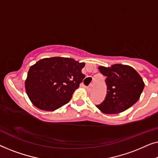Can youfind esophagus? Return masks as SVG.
<instances>
[{"instance_id":"1","label":"esophagus","mask_w":158,"mask_h":158,"mask_svg":"<svg viewBox=\"0 0 158 158\" xmlns=\"http://www.w3.org/2000/svg\"><path fill=\"white\" fill-rule=\"evenodd\" d=\"M92 88H93V85H88V87H87V90H88V92H91V90H92Z\"/></svg>"}]
</instances>
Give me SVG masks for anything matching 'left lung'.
Instances as JSON below:
<instances>
[{"label": "left lung", "instance_id": "1", "mask_svg": "<svg viewBox=\"0 0 158 158\" xmlns=\"http://www.w3.org/2000/svg\"><path fill=\"white\" fill-rule=\"evenodd\" d=\"M99 70L106 76L107 94L104 101L96 107L104 114L123 112L139 99L144 83L139 73L129 65L115 64L110 68L100 66Z\"/></svg>", "mask_w": 158, "mask_h": 158}]
</instances>
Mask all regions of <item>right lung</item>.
<instances>
[{"label":"right lung","instance_id":"right-lung-1","mask_svg":"<svg viewBox=\"0 0 158 158\" xmlns=\"http://www.w3.org/2000/svg\"><path fill=\"white\" fill-rule=\"evenodd\" d=\"M85 62L68 57L44 58L31 66L25 81L31 103L44 111H55L70 101L85 77Z\"/></svg>","mask_w":158,"mask_h":158}]
</instances>
